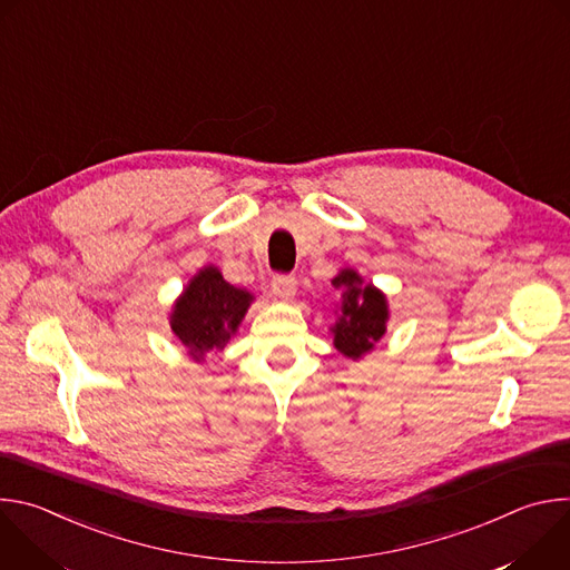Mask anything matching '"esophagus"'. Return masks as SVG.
<instances>
[{
  "label": "esophagus",
  "mask_w": 570,
  "mask_h": 570,
  "mask_svg": "<svg viewBox=\"0 0 570 570\" xmlns=\"http://www.w3.org/2000/svg\"><path fill=\"white\" fill-rule=\"evenodd\" d=\"M271 286H273V293H275L277 297L288 299V297H293V295H295V286H297V282H295V277H293V275H275V277H273V282H271Z\"/></svg>",
  "instance_id": "34e87169"
}]
</instances>
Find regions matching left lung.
<instances>
[{"mask_svg":"<svg viewBox=\"0 0 570 570\" xmlns=\"http://www.w3.org/2000/svg\"><path fill=\"white\" fill-rule=\"evenodd\" d=\"M332 284L345 288L343 315L334 327V345L345 356L358 358L385 334V297L374 286H363V279L352 268L341 271Z\"/></svg>","mask_w":570,"mask_h":570,"instance_id":"8db88e82","label":"left lung"}]
</instances>
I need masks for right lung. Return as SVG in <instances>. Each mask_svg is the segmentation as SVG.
<instances>
[{"mask_svg":"<svg viewBox=\"0 0 570 570\" xmlns=\"http://www.w3.org/2000/svg\"><path fill=\"white\" fill-rule=\"evenodd\" d=\"M253 295L234 288L223 275L207 266L185 288L171 313V330L196 361L225 347L238 330Z\"/></svg>","mask_w":570,"mask_h":570,"instance_id":"right-lung-1","label":"right lung"}]
</instances>
